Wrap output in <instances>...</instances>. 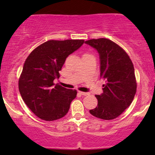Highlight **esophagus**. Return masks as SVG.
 <instances>
[{
  "label": "esophagus",
  "instance_id": "1",
  "mask_svg": "<svg viewBox=\"0 0 155 155\" xmlns=\"http://www.w3.org/2000/svg\"><path fill=\"white\" fill-rule=\"evenodd\" d=\"M79 92L80 94H81V95H90V93H89V92H81V91H79Z\"/></svg>",
  "mask_w": 155,
  "mask_h": 155
}]
</instances>
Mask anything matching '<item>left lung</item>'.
Masks as SVG:
<instances>
[{
    "mask_svg": "<svg viewBox=\"0 0 155 155\" xmlns=\"http://www.w3.org/2000/svg\"><path fill=\"white\" fill-rule=\"evenodd\" d=\"M85 44L98 52L101 78L106 81L103 93L95 95L97 106L90 113L102 120H114L129 107L136 95L137 84L133 63L125 51L109 39H91Z\"/></svg>",
    "mask_w": 155,
    "mask_h": 155,
    "instance_id": "8db88e82",
    "label": "left lung"
}]
</instances>
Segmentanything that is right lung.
I'll return each mask as SVG.
<instances>
[{"instance_id":"right-lung-1","label":"right lung","mask_w":155,"mask_h":155,"mask_svg":"<svg viewBox=\"0 0 155 155\" xmlns=\"http://www.w3.org/2000/svg\"><path fill=\"white\" fill-rule=\"evenodd\" d=\"M84 42L74 39L48 41L27 58L19 79V90L25 104L41 120H58L68 111L77 92L54 85V80L60 77L67 57Z\"/></svg>"}]
</instances>
